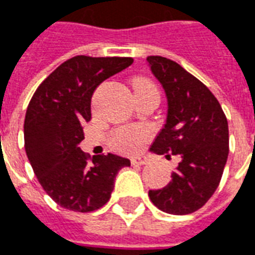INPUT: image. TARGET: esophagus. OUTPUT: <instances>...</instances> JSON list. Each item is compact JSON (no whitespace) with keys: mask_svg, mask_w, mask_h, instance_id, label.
Here are the masks:
<instances>
[{"mask_svg":"<svg viewBox=\"0 0 255 255\" xmlns=\"http://www.w3.org/2000/svg\"><path fill=\"white\" fill-rule=\"evenodd\" d=\"M131 164L133 165H146L148 164V158L146 157H133L131 158Z\"/></svg>","mask_w":255,"mask_h":255,"instance_id":"34e87169","label":"esophagus"}]
</instances>
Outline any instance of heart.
I'll use <instances>...</instances> for the list:
<instances>
[{
    "label": "heart",
    "instance_id": "b5f03b06",
    "mask_svg": "<svg viewBox=\"0 0 255 255\" xmlns=\"http://www.w3.org/2000/svg\"><path fill=\"white\" fill-rule=\"evenodd\" d=\"M133 90L135 95L145 93H158L156 84L146 78H135L133 80ZM149 137V130L138 126H124L114 131L112 137L113 148L122 153L137 152Z\"/></svg>",
    "mask_w": 255,
    "mask_h": 255
}]
</instances>
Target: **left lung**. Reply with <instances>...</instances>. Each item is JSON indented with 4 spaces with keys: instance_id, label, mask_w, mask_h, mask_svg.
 Returning a JSON list of instances; mask_svg holds the SVG:
<instances>
[{
    "instance_id": "obj_1",
    "label": "left lung",
    "mask_w": 255,
    "mask_h": 255,
    "mask_svg": "<svg viewBox=\"0 0 255 255\" xmlns=\"http://www.w3.org/2000/svg\"><path fill=\"white\" fill-rule=\"evenodd\" d=\"M146 62L168 98L166 124L150 150L180 158L171 183L149 191V198L168 214H192L221 183L229 156L227 118L207 86L180 64L162 56H148Z\"/></svg>"
}]
</instances>
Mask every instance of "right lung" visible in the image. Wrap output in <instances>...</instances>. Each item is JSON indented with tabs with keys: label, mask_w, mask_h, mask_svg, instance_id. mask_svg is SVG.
<instances>
[{
	"label": "right lung",
	"mask_w": 255,
	"mask_h": 255,
	"mask_svg": "<svg viewBox=\"0 0 255 255\" xmlns=\"http://www.w3.org/2000/svg\"><path fill=\"white\" fill-rule=\"evenodd\" d=\"M131 63V57H71L30 99L24 121L26 156L43 189L60 207L98 210L112 196L118 171L130 165L112 153L91 158L78 145L84 138L82 126L91 120L95 89Z\"/></svg>",
	"instance_id": "right-lung-1"
}]
</instances>
